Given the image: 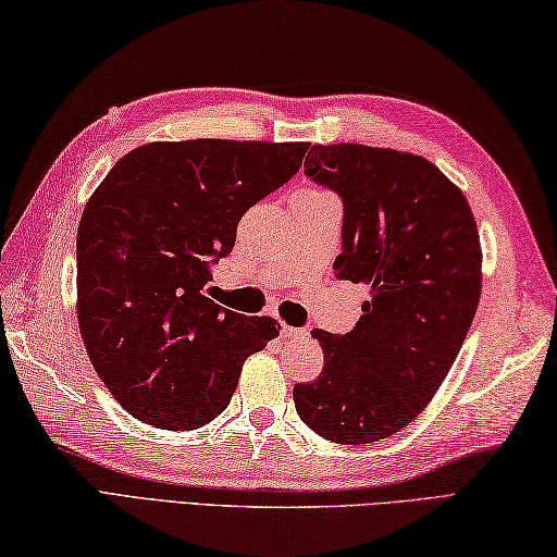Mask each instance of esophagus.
<instances>
[{
  "label": "esophagus",
  "instance_id": "esophagus-1",
  "mask_svg": "<svg viewBox=\"0 0 557 557\" xmlns=\"http://www.w3.org/2000/svg\"><path fill=\"white\" fill-rule=\"evenodd\" d=\"M280 333H282V337H294V339H301L309 335L304 327H292V325H282Z\"/></svg>",
  "mask_w": 557,
  "mask_h": 557
}]
</instances>
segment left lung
I'll return each instance as SVG.
<instances>
[{"label":"left lung","instance_id":"obj_1","mask_svg":"<svg viewBox=\"0 0 557 557\" xmlns=\"http://www.w3.org/2000/svg\"><path fill=\"white\" fill-rule=\"evenodd\" d=\"M304 174L342 198L335 275L371 297L347 335L313 330L325 366L294 387V407L325 441L375 443L419 417L465 345L481 297L476 222L465 194L411 152L313 146Z\"/></svg>","mask_w":557,"mask_h":557}]
</instances>
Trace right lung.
<instances>
[{"label":"right lung","mask_w":557,"mask_h":557,"mask_svg":"<svg viewBox=\"0 0 557 557\" xmlns=\"http://www.w3.org/2000/svg\"><path fill=\"white\" fill-rule=\"evenodd\" d=\"M309 144L198 138L140 146L114 164L78 224L83 345L138 421L194 431L227 409L242 363L280 333L203 287L244 212L299 172Z\"/></svg>","instance_id":"add662e5"}]
</instances>
